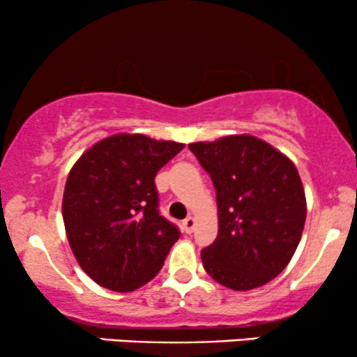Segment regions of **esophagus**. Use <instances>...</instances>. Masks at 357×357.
Listing matches in <instances>:
<instances>
[{"label":"esophagus","mask_w":357,"mask_h":357,"mask_svg":"<svg viewBox=\"0 0 357 357\" xmlns=\"http://www.w3.org/2000/svg\"><path fill=\"white\" fill-rule=\"evenodd\" d=\"M183 230L186 233H192V230H195V218H192V216H188V218L183 221Z\"/></svg>","instance_id":"esophagus-1"}]
</instances>
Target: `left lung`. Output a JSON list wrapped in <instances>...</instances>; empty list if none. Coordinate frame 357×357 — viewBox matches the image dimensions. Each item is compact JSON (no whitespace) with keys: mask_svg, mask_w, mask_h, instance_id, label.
<instances>
[{"mask_svg":"<svg viewBox=\"0 0 357 357\" xmlns=\"http://www.w3.org/2000/svg\"><path fill=\"white\" fill-rule=\"evenodd\" d=\"M188 147L210 174L218 203V236L202 250L204 270L233 290L265 285L287 267L304 230L305 192L296 166L253 136Z\"/></svg>","mask_w":357,"mask_h":357,"instance_id":"obj_1","label":"left lung"}]
</instances>
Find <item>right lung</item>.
Masks as SVG:
<instances>
[{
    "label": "right lung",
    "instance_id": "right-lung-1",
    "mask_svg": "<svg viewBox=\"0 0 357 357\" xmlns=\"http://www.w3.org/2000/svg\"><path fill=\"white\" fill-rule=\"evenodd\" d=\"M184 144L117 134L80 155L67 178L63 223L84 272L114 292L158 275L181 231L159 213L154 178Z\"/></svg>",
    "mask_w": 357,
    "mask_h": 357
}]
</instances>
